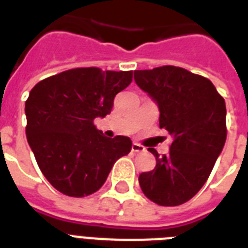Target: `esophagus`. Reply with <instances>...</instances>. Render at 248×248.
<instances>
[{"label": "esophagus", "instance_id": "esophagus-1", "mask_svg": "<svg viewBox=\"0 0 248 248\" xmlns=\"http://www.w3.org/2000/svg\"><path fill=\"white\" fill-rule=\"evenodd\" d=\"M131 151L135 152V153H143V152H145V148L143 145H140V144L134 143L131 147Z\"/></svg>", "mask_w": 248, "mask_h": 248}]
</instances>
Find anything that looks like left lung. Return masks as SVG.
I'll return each mask as SVG.
<instances>
[{"label": "left lung", "mask_w": 248, "mask_h": 248, "mask_svg": "<svg viewBox=\"0 0 248 248\" xmlns=\"http://www.w3.org/2000/svg\"><path fill=\"white\" fill-rule=\"evenodd\" d=\"M136 85L159 109V127L172 136L169 155L139 175L143 193L159 206H179L196 196L210 176L227 140V108L210 79L165 65L135 71Z\"/></svg>", "instance_id": "obj_1"}]
</instances>
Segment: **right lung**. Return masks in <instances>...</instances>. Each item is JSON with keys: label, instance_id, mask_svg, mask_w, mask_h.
Here are the masks:
<instances>
[{"label": "right lung", "instance_id": "right-lung-1", "mask_svg": "<svg viewBox=\"0 0 248 248\" xmlns=\"http://www.w3.org/2000/svg\"><path fill=\"white\" fill-rule=\"evenodd\" d=\"M132 72L76 68L37 83L25 101L27 139L48 183L69 197L103 186L113 165L130 153L127 136L107 138L93 120L112 112Z\"/></svg>", "mask_w": 248, "mask_h": 248}]
</instances>
